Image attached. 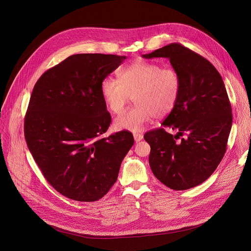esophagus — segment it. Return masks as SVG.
<instances>
[{"label": "esophagus", "instance_id": "1", "mask_svg": "<svg viewBox=\"0 0 251 251\" xmlns=\"http://www.w3.org/2000/svg\"><path fill=\"white\" fill-rule=\"evenodd\" d=\"M133 138L136 142H138L143 138V135L141 133H133Z\"/></svg>", "mask_w": 251, "mask_h": 251}]
</instances>
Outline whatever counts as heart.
Masks as SVG:
<instances>
[{
	"label": "heart",
	"mask_w": 251,
	"mask_h": 251,
	"mask_svg": "<svg viewBox=\"0 0 251 251\" xmlns=\"http://www.w3.org/2000/svg\"><path fill=\"white\" fill-rule=\"evenodd\" d=\"M181 90V79L173 68L145 60H136L119 72V80L108 77L101 91L108 108L121 114L130 102L135 106L115 120V127L131 132L140 131L153 117L162 118L175 107Z\"/></svg>",
	"instance_id": "heart-1"
}]
</instances>
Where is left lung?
I'll use <instances>...</instances> for the list:
<instances>
[{"mask_svg":"<svg viewBox=\"0 0 251 251\" xmlns=\"http://www.w3.org/2000/svg\"><path fill=\"white\" fill-rule=\"evenodd\" d=\"M142 57L168 58L181 79L178 101L163 127L144 134L151 148L150 168L170 189H191L214 173L226 153L232 114L223 78L210 61L180 43ZM164 127L177 133L171 135Z\"/></svg>","mask_w":251,"mask_h":251,"instance_id":"8db88e82","label":"left lung"}]
</instances>
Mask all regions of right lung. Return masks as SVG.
I'll use <instances>...</instances> for the list:
<instances>
[{
  "instance_id": "add662e5",
  "label": "right lung",
  "mask_w": 251,
  "mask_h": 251,
  "mask_svg": "<svg viewBox=\"0 0 251 251\" xmlns=\"http://www.w3.org/2000/svg\"><path fill=\"white\" fill-rule=\"evenodd\" d=\"M126 58L71 55L44 72L32 90L25 118L27 147L47 182L75 201L103 198L133 145L127 130L101 137L112 121L101 85Z\"/></svg>"
}]
</instances>
